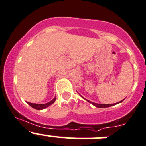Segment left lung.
Masks as SVG:
<instances>
[{
  "instance_id": "1",
  "label": "left lung",
  "mask_w": 146,
  "mask_h": 146,
  "mask_svg": "<svg viewBox=\"0 0 146 146\" xmlns=\"http://www.w3.org/2000/svg\"><path fill=\"white\" fill-rule=\"evenodd\" d=\"M123 100H124V99H123V100H121V101L119 102L115 103V104H98V103L92 102L89 101V100H88V102H90V103H92V104H93V105H94V106H95V107H99V108H105V107H111V106L115 105V104H118V103L121 102H123Z\"/></svg>"
}]
</instances>
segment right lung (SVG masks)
I'll return each mask as SVG.
<instances>
[{"instance_id":"obj_1","label":"right lung","mask_w":146,"mask_h":146,"mask_svg":"<svg viewBox=\"0 0 146 146\" xmlns=\"http://www.w3.org/2000/svg\"><path fill=\"white\" fill-rule=\"evenodd\" d=\"M55 100H56V97L52 100L46 103V104H35V103H31V102H28L27 103L32 107V108L37 110H44V109L46 108L47 107H48V106L51 105V104H52L53 103L55 102Z\"/></svg>"}]
</instances>
